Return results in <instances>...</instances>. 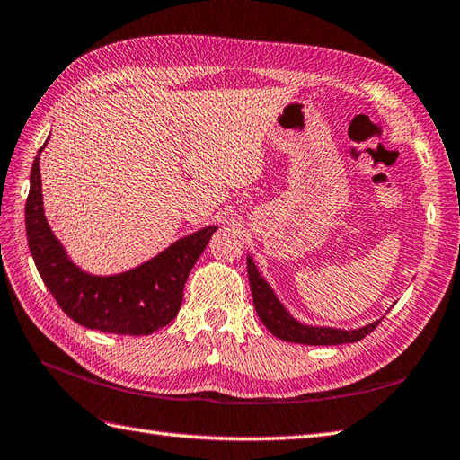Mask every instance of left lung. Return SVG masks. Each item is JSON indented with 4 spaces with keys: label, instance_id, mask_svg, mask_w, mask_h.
I'll return each mask as SVG.
<instances>
[{
    "label": "left lung",
    "instance_id": "1",
    "mask_svg": "<svg viewBox=\"0 0 460 460\" xmlns=\"http://www.w3.org/2000/svg\"><path fill=\"white\" fill-rule=\"evenodd\" d=\"M246 268H248V281H251V291L254 298V308L258 316L268 330L288 343L298 345H343V343H357V341L370 335L377 323L382 320H376L358 330H337V327H318V325H306L295 320L288 310L279 303L275 296L273 288L268 281L261 278L256 264L251 256H246Z\"/></svg>",
    "mask_w": 460,
    "mask_h": 460
}]
</instances>
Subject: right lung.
<instances>
[{"mask_svg":"<svg viewBox=\"0 0 460 460\" xmlns=\"http://www.w3.org/2000/svg\"><path fill=\"white\" fill-rule=\"evenodd\" d=\"M46 144L48 140L34 157L24 206L26 239L44 285L61 310L88 330L117 335L157 332L177 316L189 273L217 227L208 226L187 234L128 271L92 275L75 264L48 226L40 179V154Z\"/></svg>","mask_w":460,"mask_h":460,"instance_id":"add662e5","label":"right lung"}]
</instances>
